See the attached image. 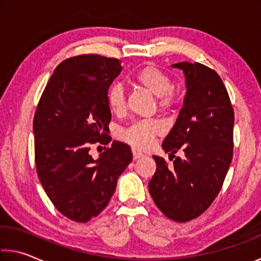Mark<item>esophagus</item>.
I'll return each instance as SVG.
<instances>
[{"label":"esophagus","mask_w":261,"mask_h":261,"mask_svg":"<svg viewBox=\"0 0 261 261\" xmlns=\"http://www.w3.org/2000/svg\"><path fill=\"white\" fill-rule=\"evenodd\" d=\"M132 155H134V160H137L139 158H143L144 153L142 151H139L138 148L132 147Z\"/></svg>","instance_id":"esophagus-1"}]
</instances>
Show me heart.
I'll use <instances>...</instances> for the list:
<instances>
[{"label": "heart", "mask_w": 261, "mask_h": 261, "mask_svg": "<svg viewBox=\"0 0 261 261\" xmlns=\"http://www.w3.org/2000/svg\"><path fill=\"white\" fill-rule=\"evenodd\" d=\"M134 79L148 92L158 96L159 105L163 108H168L174 103L172 88L173 82L166 73L154 66H144L135 73ZM107 102L109 109L114 114H119L125 107V95L121 85L111 86L107 94ZM163 132V125L158 121H140L132 124L123 132L122 137L135 146L145 148L152 145L155 136Z\"/></svg>", "instance_id": "obj_1"}]
</instances>
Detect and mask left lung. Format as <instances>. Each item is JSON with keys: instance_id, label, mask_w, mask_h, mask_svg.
I'll return each mask as SVG.
<instances>
[{"instance_id": "8db88e82", "label": "left lung", "mask_w": 261, "mask_h": 261, "mask_svg": "<svg viewBox=\"0 0 261 261\" xmlns=\"http://www.w3.org/2000/svg\"><path fill=\"white\" fill-rule=\"evenodd\" d=\"M185 74L186 95L163 150L176 156L173 166L153 155L156 171L148 190L165 216L188 222L203 214L220 193L232 160L234 114L218 74L206 66L177 63Z\"/></svg>"}]
</instances>
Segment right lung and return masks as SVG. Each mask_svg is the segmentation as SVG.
I'll return each instance as SVG.
<instances>
[{
	"mask_svg": "<svg viewBox=\"0 0 261 261\" xmlns=\"http://www.w3.org/2000/svg\"><path fill=\"white\" fill-rule=\"evenodd\" d=\"M121 61L97 55L64 60L41 95L34 118L37 173L49 200L69 220L88 222L108 205L118 176L132 160L114 140L97 159L94 144H109L110 85Z\"/></svg>",
	"mask_w": 261,
	"mask_h": 261,
	"instance_id": "1",
	"label": "right lung"
}]
</instances>
